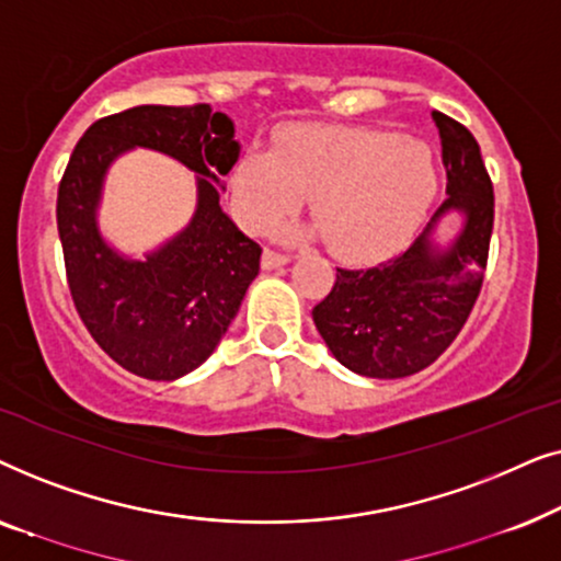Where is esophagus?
Masks as SVG:
<instances>
[{"label": "esophagus", "instance_id": "34e87169", "mask_svg": "<svg viewBox=\"0 0 561 561\" xmlns=\"http://www.w3.org/2000/svg\"><path fill=\"white\" fill-rule=\"evenodd\" d=\"M286 263H288V255H283V252L271 250V248L263 250V267H265V271H273V267H280Z\"/></svg>", "mask_w": 561, "mask_h": 561}]
</instances>
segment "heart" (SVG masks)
Instances as JSON below:
<instances>
[{
	"mask_svg": "<svg viewBox=\"0 0 561 561\" xmlns=\"http://www.w3.org/2000/svg\"><path fill=\"white\" fill-rule=\"evenodd\" d=\"M434 158L390 135H296L278 156L252 150L232 175L242 225L265 232L309 196L311 217L340 257L393 250L419 227L434 198Z\"/></svg>",
	"mask_w": 561,
	"mask_h": 561,
	"instance_id": "b5f03b06",
	"label": "heart"
}]
</instances>
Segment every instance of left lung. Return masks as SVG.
<instances>
[{"label": "left lung", "mask_w": 561, "mask_h": 561, "mask_svg": "<svg viewBox=\"0 0 561 561\" xmlns=\"http://www.w3.org/2000/svg\"><path fill=\"white\" fill-rule=\"evenodd\" d=\"M447 168V198L416 242L388 263L336 267V280L311 317L327 347L365 378H405L424 370L457 340L485 278L493 234V181L470 129L432 112ZM449 210L466 214V229L449 251L427 234Z\"/></svg>", "instance_id": "1"}]
</instances>
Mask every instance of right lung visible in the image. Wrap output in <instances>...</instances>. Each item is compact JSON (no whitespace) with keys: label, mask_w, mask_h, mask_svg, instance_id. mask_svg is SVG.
<instances>
[{"label":"right lung","mask_w":561,"mask_h":561,"mask_svg":"<svg viewBox=\"0 0 561 561\" xmlns=\"http://www.w3.org/2000/svg\"><path fill=\"white\" fill-rule=\"evenodd\" d=\"M232 119L209 104H145L96 119L58 183V234L73 306L94 342L125 370L175 380L211 355L260 271L263 248L221 211L219 181L240 145ZM135 144L165 151L199 180L192 225L148 261H125L103 244L93 211L105 165Z\"/></svg>","instance_id":"right-lung-1"}]
</instances>
